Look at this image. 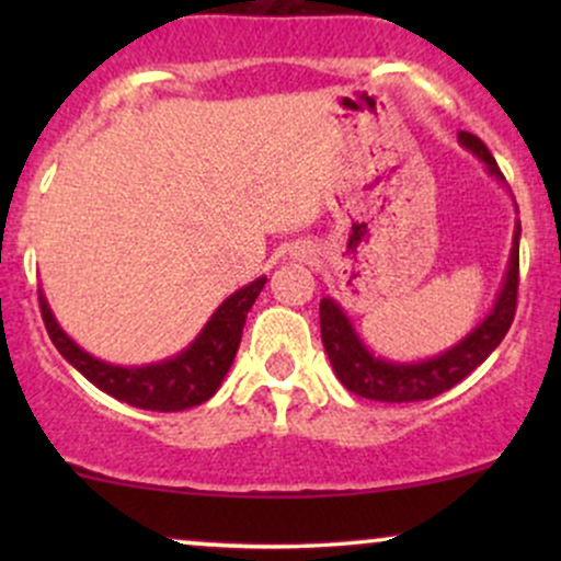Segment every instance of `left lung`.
Instances as JSON below:
<instances>
[{"label":"left lung","instance_id":"left-lung-1","mask_svg":"<svg viewBox=\"0 0 561 561\" xmlns=\"http://www.w3.org/2000/svg\"><path fill=\"white\" fill-rule=\"evenodd\" d=\"M459 145L482 160V165H485V171L491 173L495 182L506 186L504 173L499 171L488 147L474 134L459 131ZM514 210H517V203H514ZM519 234H523V227H519V221H514L512 253H508L504 282H501L491 311L459 343H454L430 358H420V362H396V358L379 356V353L364 343L351 317L345 313V308L337 300L321 298V343H324L327 356H330L334 377L343 382V388L362 398H369V401L411 403L440 396V392L454 388L456 382H461L467 375H472L501 345L508 327H512L519 285Z\"/></svg>","mask_w":561,"mask_h":561}]
</instances>
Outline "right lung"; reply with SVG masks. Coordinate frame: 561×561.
Wrapping results in <instances>:
<instances>
[{"label":"right lung","mask_w":561,"mask_h":561,"mask_svg":"<svg viewBox=\"0 0 561 561\" xmlns=\"http://www.w3.org/2000/svg\"><path fill=\"white\" fill-rule=\"evenodd\" d=\"M263 285H266V276H259L250 285L231 293L210 313V319L205 321V327L190 345L163 362L141 366L102 362L83 351L55 319L44 289H38V306H42L44 327L60 356L73 369H79L94 388L145 411H184L210 401L221 388L237 356V347H240L244 319H248V311L253 308Z\"/></svg>","instance_id":"add662e5"}]
</instances>
